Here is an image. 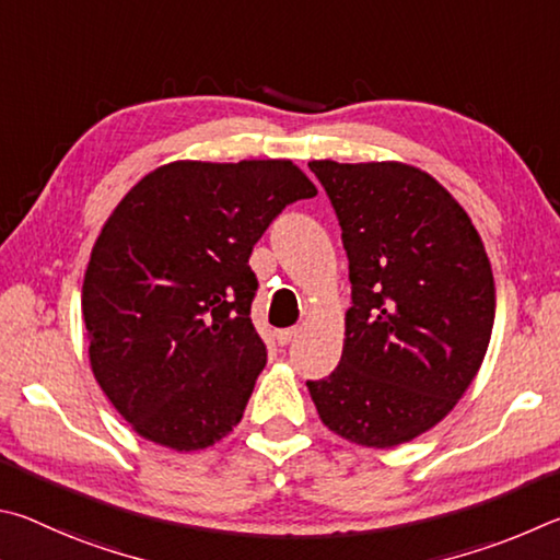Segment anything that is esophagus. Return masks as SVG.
Wrapping results in <instances>:
<instances>
[{"instance_id":"esophagus-1","label":"esophagus","mask_w":560,"mask_h":560,"mask_svg":"<svg viewBox=\"0 0 560 560\" xmlns=\"http://www.w3.org/2000/svg\"><path fill=\"white\" fill-rule=\"evenodd\" d=\"M298 331H300L298 327H288V329H280V331H278V335H275V337H278V345H280V347H288V345H290V341L298 337Z\"/></svg>"}]
</instances>
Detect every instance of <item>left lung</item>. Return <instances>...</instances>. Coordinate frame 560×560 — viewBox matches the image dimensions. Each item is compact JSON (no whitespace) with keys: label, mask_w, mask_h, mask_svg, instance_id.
Segmentation results:
<instances>
[{"label":"left lung","mask_w":560,"mask_h":560,"mask_svg":"<svg viewBox=\"0 0 560 560\" xmlns=\"http://www.w3.org/2000/svg\"><path fill=\"white\" fill-rule=\"evenodd\" d=\"M341 225L351 307L339 366L307 381L337 435L394 447L443 420L494 325L482 238L445 186L400 162H310Z\"/></svg>","instance_id":"8db88e82"}]
</instances>
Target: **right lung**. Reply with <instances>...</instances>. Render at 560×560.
Wrapping results in <instances>:
<instances>
[{"label": "right lung", "mask_w": 560, "mask_h": 560, "mask_svg": "<svg viewBox=\"0 0 560 560\" xmlns=\"http://www.w3.org/2000/svg\"><path fill=\"white\" fill-rule=\"evenodd\" d=\"M315 194L288 160L172 162L117 203L81 302L95 381L142 438L189 453L241 423L268 359L248 258L285 206Z\"/></svg>", "instance_id": "1"}]
</instances>
